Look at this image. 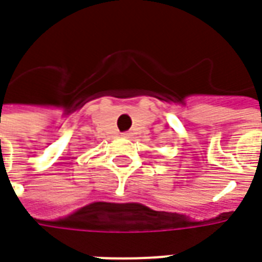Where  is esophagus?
<instances>
[{
    "label": "esophagus",
    "mask_w": 262,
    "mask_h": 262,
    "mask_svg": "<svg viewBox=\"0 0 262 262\" xmlns=\"http://www.w3.org/2000/svg\"><path fill=\"white\" fill-rule=\"evenodd\" d=\"M123 136L129 137V136H130V132H125V133H123Z\"/></svg>",
    "instance_id": "1"
}]
</instances>
